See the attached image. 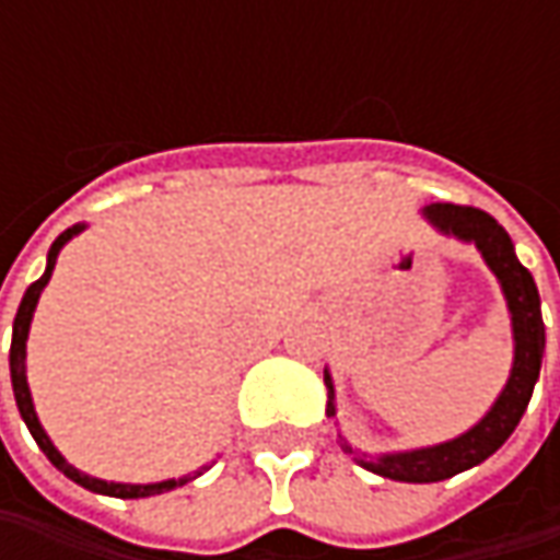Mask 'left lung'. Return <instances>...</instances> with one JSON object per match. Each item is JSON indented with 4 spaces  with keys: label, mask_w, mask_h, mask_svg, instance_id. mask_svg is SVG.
I'll return each instance as SVG.
<instances>
[{
    "label": "left lung",
    "mask_w": 560,
    "mask_h": 560,
    "mask_svg": "<svg viewBox=\"0 0 560 560\" xmlns=\"http://www.w3.org/2000/svg\"><path fill=\"white\" fill-rule=\"evenodd\" d=\"M423 214L440 226L442 233L477 243L486 265L499 277L508 299L511 324H514V368H511L508 386L502 389L499 401L492 405V411L458 440L442 442L433 448H418V452L383 455L376 462L361 458L368 470L398 480V483H440L474 464L486 462L489 455H495L527 411L533 386H536L539 368H542V352H546V324H542V308H539V290L533 283V273L517 261L514 243L505 233V226L492 214L470 208V205L433 202L423 208ZM324 383L330 389L327 393V418H334V383H330L327 371H324ZM342 448L352 452L346 442H342Z\"/></svg>",
    "instance_id": "obj_1"
}]
</instances>
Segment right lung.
<instances>
[{
    "mask_svg": "<svg viewBox=\"0 0 560 560\" xmlns=\"http://www.w3.org/2000/svg\"><path fill=\"white\" fill-rule=\"evenodd\" d=\"M83 226L74 224L68 226L58 240L49 248V265H46V273L27 287L24 292V299H21V305H18V314H14V327H11V389H14V401H18V411H21V418L27 423V430H31V436L36 440V445L46 452V458L68 477V480H74L77 486H83V489H90V492H98V495H115V499H145V495H159V492H171V489H177V486L189 483L192 477H184V480H164V483H149V486H130V483H105V480H96V477H86V474H80L77 467L65 462L61 455H58V448H55L49 436L43 433V427H39V420H36V411H33V401H31V389H27V374H24V355H27V330H31V317L33 308H36V299H39V292L43 287L49 283V277H52L55 268V258H58V248L65 246L71 236H77Z\"/></svg>",
    "mask_w": 560,
    "mask_h": 560,
    "instance_id": "right-lung-1",
    "label": "right lung"
}]
</instances>
